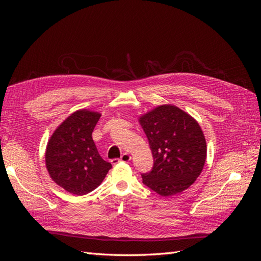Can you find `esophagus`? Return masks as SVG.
<instances>
[{
	"mask_svg": "<svg viewBox=\"0 0 261 261\" xmlns=\"http://www.w3.org/2000/svg\"><path fill=\"white\" fill-rule=\"evenodd\" d=\"M130 159H132V156L128 154V153H124L120 159H113L111 162H112V164H117V163H120V162H128V161H130Z\"/></svg>",
	"mask_w": 261,
	"mask_h": 261,
	"instance_id": "obj_1",
	"label": "esophagus"
}]
</instances>
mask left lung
I'll list each match as a JSON object with an SVG mask.
<instances>
[{"mask_svg": "<svg viewBox=\"0 0 261 261\" xmlns=\"http://www.w3.org/2000/svg\"><path fill=\"white\" fill-rule=\"evenodd\" d=\"M138 121L153 156L143 183L160 196L179 194L200 175L207 158L203 132L193 116L172 105H162Z\"/></svg>", "mask_w": 261, "mask_h": 261, "instance_id": "left-lung-1", "label": "left lung"}]
</instances>
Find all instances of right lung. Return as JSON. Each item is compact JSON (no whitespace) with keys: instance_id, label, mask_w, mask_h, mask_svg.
Masks as SVG:
<instances>
[{"instance_id":"right-lung-1","label":"right lung","mask_w":261,"mask_h":261,"mask_svg":"<svg viewBox=\"0 0 261 261\" xmlns=\"http://www.w3.org/2000/svg\"><path fill=\"white\" fill-rule=\"evenodd\" d=\"M101 114L83 109L58 126L45 149V167L54 183L77 196L96 189L112 164L100 156L92 132Z\"/></svg>"}]
</instances>
